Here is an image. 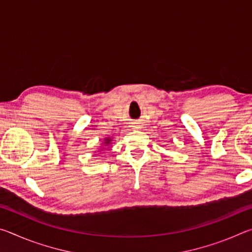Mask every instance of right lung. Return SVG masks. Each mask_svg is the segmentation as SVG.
I'll return each mask as SVG.
<instances>
[{
	"instance_id": "1",
	"label": "right lung",
	"mask_w": 252,
	"mask_h": 252,
	"mask_svg": "<svg viewBox=\"0 0 252 252\" xmlns=\"http://www.w3.org/2000/svg\"><path fill=\"white\" fill-rule=\"evenodd\" d=\"M110 141H111V140H109V139H106V142H105V143H106V144H109V143H110Z\"/></svg>"
}]
</instances>
